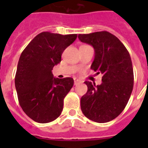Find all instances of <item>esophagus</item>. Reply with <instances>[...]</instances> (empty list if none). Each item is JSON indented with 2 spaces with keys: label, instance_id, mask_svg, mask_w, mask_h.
I'll list each match as a JSON object with an SVG mask.
<instances>
[{
  "label": "esophagus",
  "instance_id": "obj_1",
  "mask_svg": "<svg viewBox=\"0 0 148 148\" xmlns=\"http://www.w3.org/2000/svg\"><path fill=\"white\" fill-rule=\"evenodd\" d=\"M74 85H77V84H78L79 83H81V81H80V80H78V79H76V78H74Z\"/></svg>",
  "mask_w": 148,
  "mask_h": 148
}]
</instances>
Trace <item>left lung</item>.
Wrapping results in <instances>:
<instances>
[{
  "label": "left lung",
  "mask_w": 148,
  "mask_h": 148,
  "mask_svg": "<svg viewBox=\"0 0 148 148\" xmlns=\"http://www.w3.org/2000/svg\"><path fill=\"white\" fill-rule=\"evenodd\" d=\"M78 38L94 47L95 60L90 68L103 74L100 85L84 82L88 91L81 99V110L93 121H110L124 110L133 90L130 53L121 40L108 31L78 34Z\"/></svg>",
  "instance_id": "left-lung-1"
}]
</instances>
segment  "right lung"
Masks as SVG:
<instances>
[{
    "instance_id": "add662e5",
    "label": "right lung",
    "mask_w": 148,
    "mask_h": 148,
    "mask_svg": "<svg viewBox=\"0 0 148 148\" xmlns=\"http://www.w3.org/2000/svg\"><path fill=\"white\" fill-rule=\"evenodd\" d=\"M77 37L42 32L21 54L15 88L22 110L34 121L49 123L62 112L64 99L74 85V79L56 78L51 71L61 61L63 51Z\"/></svg>"
}]
</instances>
